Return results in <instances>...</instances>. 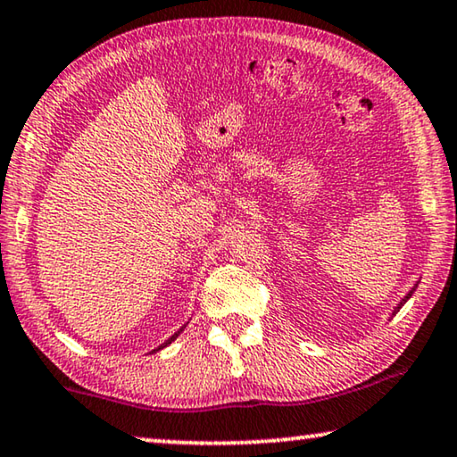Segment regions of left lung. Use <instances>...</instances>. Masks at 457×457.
Returning <instances> with one entry per match:
<instances>
[{"instance_id": "obj_1", "label": "left lung", "mask_w": 457, "mask_h": 457, "mask_svg": "<svg viewBox=\"0 0 457 457\" xmlns=\"http://www.w3.org/2000/svg\"><path fill=\"white\" fill-rule=\"evenodd\" d=\"M412 293H414V288H412V290H410V293H408V295H406V296H404V299H402V301H400V305H398V307H395V309H394V313H398V311H400V309H402V305H404V303H406V301H408V299H410V296H412Z\"/></svg>"}]
</instances>
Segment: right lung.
Segmentation results:
<instances>
[{"label":"right lung","mask_w":457,"mask_h":457,"mask_svg":"<svg viewBox=\"0 0 457 457\" xmlns=\"http://www.w3.org/2000/svg\"><path fill=\"white\" fill-rule=\"evenodd\" d=\"M183 328H185V326H183ZM183 328H181V329H179V332H175V334H173V336H170V338H169V340H167V342H164V344H162V346H158V348H156V350H161V348H164V346H169V344H170V342H173V340H175V338H177V336H179V334H181V332H183Z\"/></svg>","instance_id":"add662e5"}]
</instances>
